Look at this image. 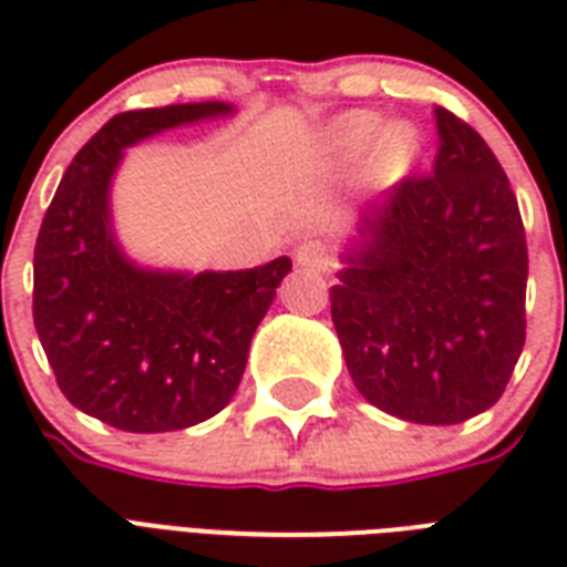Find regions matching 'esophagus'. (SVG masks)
<instances>
[{"mask_svg": "<svg viewBox=\"0 0 567 567\" xmlns=\"http://www.w3.org/2000/svg\"><path fill=\"white\" fill-rule=\"evenodd\" d=\"M297 265L318 270V274H327L329 267H332V247H329L327 240L306 238L297 247Z\"/></svg>", "mask_w": 567, "mask_h": 567, "instance_id": "34e87169", "label": "esophagus"}]
</instances>
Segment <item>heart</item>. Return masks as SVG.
I'll list each match as a JSON object with an SVG mask.
<instances>
[{"instance_id": "b5f03b06", "label": "heart", "mask_w": 567, "mask_h": 567, "mask_svg": "<svg viewBox=\"0 0 567 567\" xmlns=\"http://www.w3.org/2000/svg\"><path fill=\"white\" fill-rule=\"evenodd\" d=\"M373 167L379 176H400L421 153V137L409 123H394L382 132V120L371 111H350L332 123L327 135V155L338 164L359 162L375 144Z\"/></svg>"}]
</instances>
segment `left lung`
Masks as SVG:
<instances>
[{
	"mask_svg": "<svg viewBox=\"0 0 567 567\" xmlns=\"http://www.w3.org/2000/svg\"><path fill=\"white\" fill-rule=\"evenodd\" d=\"M439 155L359 217L332 323L368 403L450 426L492 409L527 338V238L497 155L435 109Z\"/></svg>",
	"mask_w": 567,
	"mask_h": 567,
	"instance_id": "left-lung-1",
	"label": "left lung"
}]
</instances>
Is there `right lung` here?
I'll return each mask as SVG.
<instances>
[{
	"mask_svg": "<svg viewBox=\"0 0 567 567\" xmlns=\"http://www.w3.org/2000/svg\"><path fill=\"white\" fill-rule=\"evenodd\" d=\"M231 114L226 102L123 111L75 153L34 244V329L75 409L126 432L208 421L238 391L252 332L291 258L252 270L162 274L132 265L111 231L123 150L164 128Z\"/></svg>",
	"mask_w": 567,
	"mask_h": 567,
	"instance_id": "1",
	"label": "right lung"
}]
</instances>
